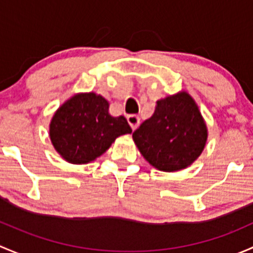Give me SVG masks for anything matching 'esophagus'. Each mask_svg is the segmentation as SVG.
Wrapping results in <instances>:
<instances>
[{"instance_id": "1", "label": "esophagus", "mask_w": 253, "mask_h": 253, "mask_svg": "<svg viewBox=\"0 0 253 253\" xmlns=\"http://www.w3.org/2000/svg\"><path fill=\"white\" fill-rule=\"evenodd\" d=\"M126 119H127V123H129V126H131L132 130H135L137 126H139L140 118L136 116V114H129V116L126 117Z\"/></svg>"}]
</instances>
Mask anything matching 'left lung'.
I'll list each match as a JSON object with an SVG mask.
<instances>
[{"mask_svg": "<svg viewBox=\"0 0 253 253\" xmlns=\"http://www.w3.org/2000/svg\"><path fill=\"white\" fill-rule=\"evenodd\" d=\"M132 139L150 165L175 171L201 155L207 126L191 96L180 92L158 101L153 116L132 132Z\"/></svg>", "mask_w": 253, "mask_h": 253, "instance_id": "1", "label": "left lung"}]
</instances>
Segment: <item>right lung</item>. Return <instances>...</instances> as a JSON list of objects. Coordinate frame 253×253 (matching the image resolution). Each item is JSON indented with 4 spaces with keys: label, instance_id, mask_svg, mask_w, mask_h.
<instances>
[{
    "label": "right lung",
    "instance_id": "obj_1",
    "mask_svg": "<svg viewBox=\"0 0 253 253\" xmlns=\"http://www.w3.org/2000/svg\"><path fill=\"white\" fill-rule=\"evenodd\" d=\"M108 102L93 92L79 93L54 113L49 137L57 152L69 163L83 165L100 157L118 136L130 134L123 116L112 117Z\"/></svg>",
    "mask_w": 253,
    "mask_h": 253
}]
</instances>
